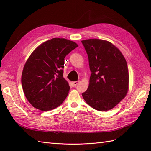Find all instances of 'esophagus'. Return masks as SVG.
Listing matches in <instances>:
<instances>
[{"instance_id": "esophagus-1", "label": "esophagus", "mask_w": 151, "mask_h": 151, "mask_svg": "<svg viewBox=\"0 0 151 151\" xmlns=\"http://www.w3.org/2000/svg\"><path fill=\"white\" fill-rule=\"evenodd\" d=\"M79 83V81H74V82H72V86L74 87H76L77 84H78Z\"/></svg>"}]
</instances>
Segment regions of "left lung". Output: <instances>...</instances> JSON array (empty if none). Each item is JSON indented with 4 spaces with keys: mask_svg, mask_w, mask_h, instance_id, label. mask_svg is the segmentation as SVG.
Returning <instances> with one entry per match:
<instances>
[{
    "mask_svg": "<svg viewBox=\"0 0 151 151\" xmlns=\"http://www.w3.org/2000/svg\"><path fill=\"white\" fill-rule=\"evenodd\" d=\"M88 54L91 74L88 89L82 94L85 101L98 111L113 108L129 90L127 63L121 52L103 40L82 41Z\"/></svg>",
    "mask_w": 151,
    "mask_h": 151,
    "instance_id": "8db88e82",
    "label": "left lung"
}]
</instances>
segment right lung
<instances>
[{"label":"right lung","instance_id":"add662e5","mask_svg":"<svg viewBox=\"0 0 151 151\" xmlns=\"http://www.w3.org/2000/svg\"><path fill=\"white\" fill-rule=\"evenodd\" d=\"M77 44L65 38H52L36 48L27 60L21 83L32 106L42 111L52 110L63 103L70 89L63 77L64 58Z\"/></svg>","mask_w":151,"mask_h":151}]
</instances>
